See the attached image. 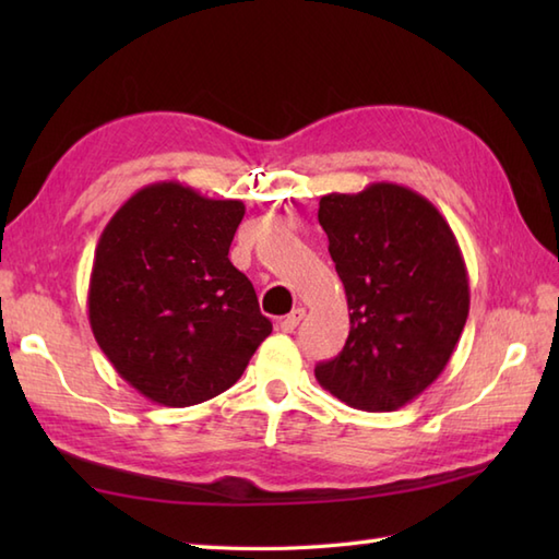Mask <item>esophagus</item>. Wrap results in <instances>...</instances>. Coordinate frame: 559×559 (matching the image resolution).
I'll list each match as a JSON object with an SVG mask.
<instances>
[{"label": "esophagus", "instance_id": "esophagus-1", "mask_svg": "<svg viewBox=\"0 0 559 559\" xmlns=\"http://www.w3.org/2000/svg\"><path fill=\"white\" fill-rule=\"evenodd\" d=\"M302 317H305V307H295V310H293L290 314L283 317L281 329H283V331H288V334H290V331L298 329V324L302 322Z\"/></svg>", "mask_w": 559, "mask_h": 559}]
</instances>
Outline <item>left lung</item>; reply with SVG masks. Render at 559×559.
<instances>
[{"label": "left lung", "instance_id": "1", "mask_svg": "<svg viewBox=\"0 0 559 559\" xmlns=\"http://www.w3.org/2000/svg\"><path fill=\"white\" fill-rule=\"evenodd\" d=\"M319 225L346 288L350 331L317 382L350 408L386 413L442 374L466 326L471 290L454 233L423 194L372 182L319 199Z\"/></svg>", "mask_w": 559, "mask_h": 559}]
</instances>
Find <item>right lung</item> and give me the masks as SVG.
Returning <instances> with one entry per match:
<instances>
[{"instance_id":"right-lung-1","label":"right lung","mask_w":559,"mask_h":559,"mask_svg":"<svg viewBox=\"0 0 559 559\" xmlns=\"http://www.w3.org/2000/svg\"><path fill=\"white\" fill-rule=\"evenodd\" d=\"M237 199L180 182L129 197L96 247L88 322L100 350L148 401L187 408L242 377L271 322L230 259Z\"/></svg>"}]
</instances>
